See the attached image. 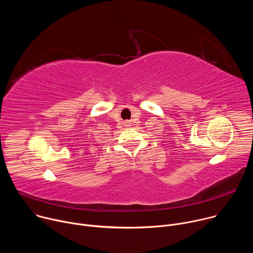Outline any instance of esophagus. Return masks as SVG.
Masks as SVG:
<instances>
[{"label":"esophagus","instance_id":"1","mask_svg":"<svg viewBox=\"0 0 253 253\" xmlns=\"http://www.w3.org/2000/svg\"><path fill=\"white\" fill-rule=\"evenodd\" d=\"M125 124H126V126H130V122L129 121H126Z\"/></svg>","mask_w":253,"mask_h":253}]
</instances>
